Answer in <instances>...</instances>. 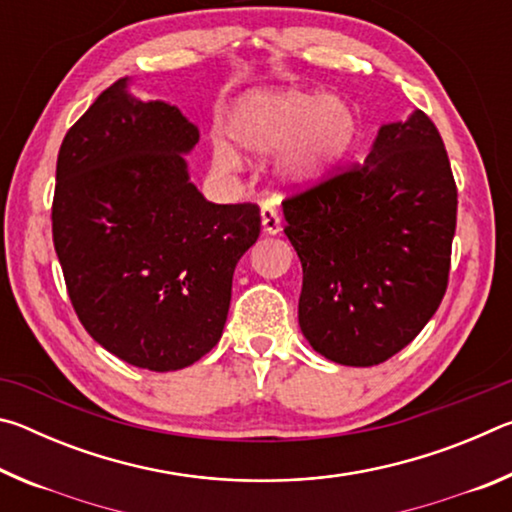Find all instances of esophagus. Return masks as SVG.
<instances>
[{"label": "esophagus", "instance_id": "1", "mask_svg": "<svg viewBox=\"0 0 512 512\" xmlns=\"http://www.w3.org/2000/svg\"><path fill=\"white\" fill-rule=\"evenodd\" d=\"M262 230L264 235H277V232L282 230L280 214H277L271 205L262 207Z\"/></svg>", "mask_w": 512, "mask_h": 512}]
</instances>
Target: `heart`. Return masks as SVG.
<instances>
[{
    "instance_id": "b5f03b06",
    "label": "heart",
    "mask_w": 512,
    "mask_h": 512,
    "mask_svg": "<svg viewBox=\"0 0 512 512\" xmlns=\"http://www.w3.org/2000/svg\"><path fill=\"white\" fill-rule=\"evenodd\" d=\"M228 135L239 151L255 158L280 153L277 178L305 189L339 171L357 149L361 117L350 101L318 90H255L232 108ZM216 164L237 167L230 151H216Z\"/></svg>"
}]
</instances>
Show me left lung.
I'll return each mask as SVG.
<instances>
[{"instance_id":"obj_1","label":"left lung","mask_w":512,"mask_h":512,"mask_svg":"<svg viewBox=\"0 0 512 512\" xmlns=\"http://www.w3.org/2000/svg\"><path fill=\"white\" fill-rule=\"evenodd\" d=\"M456 203L445 144L422 110L381 124L363 164L287 198L311 348L354 368L406 348L445 296Z\"/></svg>"}]
</instances>
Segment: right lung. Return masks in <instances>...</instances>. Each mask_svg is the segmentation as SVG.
<instances>
[{
    "label": "right lung",
    "instance_id": "1",
    "mask_svg": "<svg viewBox=\"0 0 512 512\" xmlns=\"http://www.w3.org/2000/svg\"><path fill=\"white\" fill-rule=\"evenodd\" d=\"M198 126L167 101L103 90L58 151L51 223L69 300L101 348L171 372L223 334L259 207L216 205L189 178Z\"/></svg>",
    "mask_w": 512,
    "mask_h": 512
}]
</instances>
